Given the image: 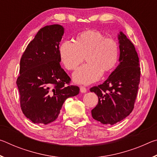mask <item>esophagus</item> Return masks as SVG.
Returning <instances> with one entry per match:
<instances>
[{
    "label": "esophagus",
    "instance_id": "obj_1",
    "mask_svg": "<svg viewBox=\"0 0 157 157\" xmlns=\"http://www.w3.org/2000/svg\"><path fill=\"white\" fill-rule=\"evenodd\" d=\"M79 89H80V92L82 93V94H84V93H86L87 91L86 89L85 88L84 86H82L79 87Z\"/></svg>",
    "mask_w": 157,
    "mask_h": 157
}]
</instances>
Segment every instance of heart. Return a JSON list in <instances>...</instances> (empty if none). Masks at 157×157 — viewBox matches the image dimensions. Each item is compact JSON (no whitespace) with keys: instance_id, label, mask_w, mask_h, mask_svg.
Instances as JSON below:
<instances>
[{"instance_id":"b5f03b06","label":"heart","mask_w":157,"mask_h":157,"mask_svg":"<svg viewBox=\"0 0 157 157\" xmlns=\"http://www.w3.org/2000/svg\"><path fill=\"white\" fill-rule=\"evenodd\" d=\"M59 56L69 71L76 70L85 57L87 63L73 74V80L89 84L97 81L102 73H109L115 68L119 58V46L115 40L107 38L100 32L89 30L78 34L74 44L63 42L59 48Z\"/></svg>"}]
</instances>
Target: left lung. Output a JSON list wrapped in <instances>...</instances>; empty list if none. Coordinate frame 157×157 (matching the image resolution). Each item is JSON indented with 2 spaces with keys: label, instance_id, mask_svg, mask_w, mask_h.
Returning <instances> with one entry per match:
<instances>
[{
  "label": "left lung",
  "instance_id": "8db88e82",
  "mask_svg": "<svg viewBox=\"0 0 157 157\" xmlns=\"http://www.w3.org/2000/svg\"><path fill=\"white\" fill-rule=\"evenodd\" d=\"M118 39L119 64L104 83L90 89L98 97L97 106L91 110L92 117L101 123L111 125L132 111L140 75L139 59L134 44L121 31Z\"/></svg>",
  "mask_w": 157,
  "mask_h": 157
}]
</instances>
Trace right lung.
Returning a JSON list of instances; mask_svg holds the SVG:
<instances>
[{"mask_svg": "<svg viewBox=\"0 0 157 157\" xmlns=\"http://www.w3.org/2000/svg\"><path fill=\"white\" fill-rule=\"evenodd\" d=\"M63 33L64 28L59 24L41 28L20 61L17 84L21 107L34 123L55 121L64 101L79 92V87L66 85L71 78L59 64V46Z\"/></svg>", "mask_w": 157, "mask_h": 157, "instance_id": "obj_1", "label": "right lung"}]
</instances>
